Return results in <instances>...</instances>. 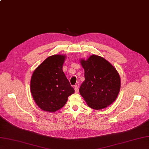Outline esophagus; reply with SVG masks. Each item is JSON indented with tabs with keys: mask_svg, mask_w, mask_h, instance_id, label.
<instances>
[{
	"mask_svg": "<svg viewBox=\"0 0 149 149\" xmlns=\"http://www.w3.org/2000/svg\"><path fill=\"white\" fill-rule=\"evenodd\" d=\"M74 91L76 93H78L79 91V89H78V85H75L74 86Z\"/></svg>",
	"mask_w": 149,
	"mask_h": 149,
	"instance_id": "34e87169",
	"label": "esophagus"
}]
</instances>
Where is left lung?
<instances>
[{"mask_svg": "<svg viewBox=\"0 0 149 149\" xmlns=\"http://www.w3.org/2000/svg\"><path fill=\"white\" fill-rule=\"evenodd\" d=\"M80 64L85 71V81L79 88L80 95L93 109L106 108L114 102L120 90L121 78L116 69L97 55L86 60L81 59Z\"/></svg>", "mask_w": 149, "mask_h": 149, "instance_id": "8db88e82", "label": "left lung"}]
</instances>
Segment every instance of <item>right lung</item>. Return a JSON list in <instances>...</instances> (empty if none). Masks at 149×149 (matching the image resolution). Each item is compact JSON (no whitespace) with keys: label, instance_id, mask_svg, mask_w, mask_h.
<instances>
[{"label":"right lung","instance_id":"right-lung-1","mask_svg":"<svg viewBox=\"0 0 149 149\" xmlns=\"http://www.w3.org/2000/svg\"><path fill=\"white\" fill-rule=\"evenodd\" d=\"M66 57L60 54L47 57L33 72L31 93L36 104L43 111L59 110L74 92L63 71Z\"/></svg>","mask_w":149,"mask_h":149}]
</instances>
